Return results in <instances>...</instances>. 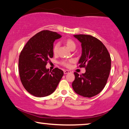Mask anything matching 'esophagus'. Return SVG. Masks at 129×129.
<instances>
[{
    "label": "esophagus",
    "instance_id": "obj_1",
    "mask_svg": "<svg viewBox=\"0 0 129 129\" xmlns=\"http://www.w3.org/2000/svg\"><path fill=\"white\" fill-rule=\"evenodd\" d=\"M70 70H64V74H68V73H70Z\"/></svg>",
    "mask_w": 129,
    "mask_h": 129
}]
</instances>
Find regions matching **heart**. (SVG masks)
I'll return each instance as SVG.
<instances>
[{
  "mask_svg": "<svg viewBox=\"0 0 129 129\" xmlns=\"http://www.w3.org/2000/svg\"><path fill=\"white\" fill-rule=\"evenodd\" d=\"M65 44L67 46V47H68L69 49H70L71 50H74L76 47V45L75 42L73 41L72 39H66L64 42ZM59 43H56L54 44L53 47V52L54 54H57L58 52V50H59ZM73 60H63L61 61V63L64 66L68 67L70 66V63H73Z\"/></svg>",
  "mask_w": 129,
  "mask_h": 129,
  "instance_id": "heart-1",
  "label": "heart"
}]
</instances>
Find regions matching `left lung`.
<instances>
[{"instance_id":"1","label":"left lung","mask_w":129,"mask_h":129,"mask_svg":"<svg viewBox=\"0 0 129 129\" xmlns=\"http://www.w3.org/2000/svg\"><path fill=\"white\" fill-rule=\"evenodd\" d=\"M74 37L82 43V54L79 61L80 68L86 72L79 75L75 72L72 87L77 94L85 98L96 96L105 87L111 69V58L102 42L88 35H76Z\"/></svg>"}]
</instances>
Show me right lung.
<instances>
[{"instance_id":"add662e5","label":"right lung","mask_w":129,"mask_h":129,"mask_svg":"<svg viewBox=\"0 0 129 129\" xmlns=\"http://www.w3.org/2000/svg\"><path fill=\"white\" fill-rule=\"evenodd\" d=\"M61 36L57 33L42 30L29 40L21 51L19 71L21 82L26 90L39 98L53 93L63 76L61 69L52 71L46 68L47 61L53 57L54 40Z\"/></svg>"}]
</instances>
